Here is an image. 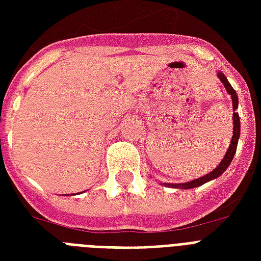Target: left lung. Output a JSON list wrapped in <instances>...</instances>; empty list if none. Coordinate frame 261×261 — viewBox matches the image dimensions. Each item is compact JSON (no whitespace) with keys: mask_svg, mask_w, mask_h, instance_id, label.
<instances>
[{"mask_svg":"<svg viewBox=\"0 0 261 261\" xmlns=\"http://www.w3.org/2000/svg\"><path fill=\"white\" fill-rule=\"evenodd\" d=\"M218 77L219 80H221V83L223 84V87L226 88L227 93L231 96V101H233V111H234V112H233V137H231L230 146H229L226 154H225L222 161L219 163L218 167L215 168L214 171H211L208 174H204L203 177L195 178V180H191V181L188 182H181V184H168V182H165V186L171 187V188H181V190H190V188H195V187L202 186V184H204V182L219 177L223 172L226 171L227 167L230 165L231 160H233V157H234L236 150H237V143H239V138H240V116H239V112H236L237 107H239V97H237L236 90L233 89L230 83L227 81L225 74L221 73V71H218Z\"/></svg>","mask_w":261,"mask_h":261,"instance_id":"left-lung-1","label":"left lung"}]
</instances>
